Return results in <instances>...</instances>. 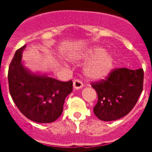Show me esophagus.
Here are the masks:
<instances>
[{"instance_id": "obj_1", "label": "esophagus", "mask_w": 152, "mask_h": 152, "mask_svg": "<svg viewBox=\"0 0 152 152\" xmlns=\"http://www.w3.org/2000/svg\"><path fill=\"white\" fill-rule=\"evenodd\" d=\"M73 88H74V89H75V90L80 89V88H83V84L80 82V80H74V82H73Z\"/></svg>"}]
</instances>
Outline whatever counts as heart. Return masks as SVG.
Instances as JSON below:
<instances>
[{
    "mask_svg": "<svg viewBox=\"0 0 152 152\" xmlns=\"http://www.w3.org/2000/svg\"><path fill=\"white\" fill-rule=\"evenodd\" d=\"M84 62L83 75L90 81H100L110 75L115 66L113 55L100 45H93L75 58Z\"/></svg>",
    "mask_w": 152,
    "mask_h": 152,
    "instance_id": "b5f03b06",
    "label": "heart"
}]
</instances>
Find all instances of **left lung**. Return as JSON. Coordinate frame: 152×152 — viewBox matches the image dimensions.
<instances>
[{
	"instance_id": "obj_1",
	"label": "left lung",
	"mask_w": 152,
	"mask_h": 152,
	"mask_svg": "<svg viewBox=\"0 0 152 152\" xmlns=\"http://www.w3.org/2000/svg\"><path fill=\"white\" fill-rule=\"evenodd\" d=\"M142 68L114 70L106 80L93 83L98 101L94 108L96 117L103 121H114L126 116L136 104L143 88Z\"/></svg>"
}]
</instances>
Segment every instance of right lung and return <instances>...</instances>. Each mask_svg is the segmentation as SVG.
Masks as SVG:
<instances>
[{"label": "right lung", "mask_w": 152, "mask_h": 152, "mask_svg": "<svg viewBox=\"0 0 152 152\" xmlns=\"http://www.w3.org/2000/svg\"><path fill=\"white\" fill-rule=\"evenodd\" d=\"M25 48L26 45L15 52L9 67L10 95L26 118L39 123H52L62 113L64 100L72 93L73 82H62L46 74L32 72L22 61Z\"/></svg>", "instance_id": "1"}]
</instances>
